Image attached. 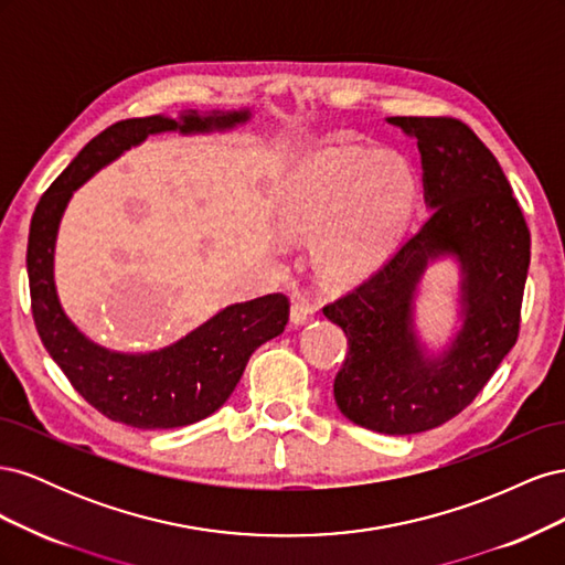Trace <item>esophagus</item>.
Returning <instances> with one entry per match:
<instances>
[{"label":"esophagus","mask_w":565,"mask_h":565,"mask_svg":"<svg viewBox=\"0 0 565 565\" xmlns=\"http://www.w3.org/2000/svg\"><path fill=\"white\" fill-rule=\"evenodd\" d=\"M289 316H292V322L297 324V328H301V324L311 322L316 318V306L311 301L297 297L295 303H292V313H289Z\"/></svg>","instance_id":"1"}]
</instances>
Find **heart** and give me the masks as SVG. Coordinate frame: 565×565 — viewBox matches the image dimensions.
<instances>
[{"label":"heart","mask_w":565,"mask_h":565,"mask_svg":"<svg viewBox=\"0 0 565 565\" xmlns=\"http://www.w3.org/2000/svg\"><path fill=\"white\" fill-rule=\"evenodd\" d=\"M415 202L417 172L401 152L324 146L303 152L287 169L276 214L289 235H318V270L332 282H349L386 259Z\"/></svg>","instance_id":"1"}]
</instances>
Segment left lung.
<instances>
[{"instance_id": "1", "label": "left lung", "mask_w": 565, "mask_h": 565, "mask_svg": "<svg viewBox=\"0 0 565 565\" xmlns=\"http://www.w3.org/2000/svg\"><path fill=\"white\" fill-rule=\"evenodd\" d=\"M422 156L429 218L347 297L322 313L344 330L334 380L341 415L388 436L422 434L461 413L516 344L530 233L500 162L450 117H388ZM458 266L456 318L436 345L416 301L434 263Z\"/></svg>"}]
</instances>
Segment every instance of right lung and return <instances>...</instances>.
I'll list each match as a JSON object with an SVG mask.
<instances>
[{
	"label": "right lung",
	"mask_w": 565,
	"mask_h": 565,
	"mask_svg": "<svg viewBox=\"0 0 565 565\" xmlns=\"http://www.w3.org/2000/svg\"><path fill=\"white\" fill-rule=\"evenodd\" d=\"M252 117L254 108L183 110L117 122L79 150L32 214L28 278L42 344L79 396L113 422L134 429H174L216 413L241 382L249 355L282 334L289 301L285 295H266L228 303L156 351L100 347L67 318L56 289V241L67 204L79 185L129 148L141 146L148 136L226 134Z\"/></svg>",
	"instance_id": "1"
}]
</instances>
